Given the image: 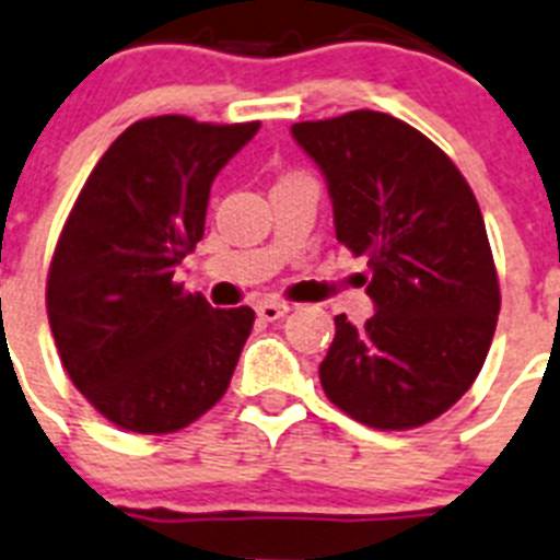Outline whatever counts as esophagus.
I'll list each match as a JSON object with an SVG mask.
<instances>
[{
  "mask_svg": "<svg viewBox=\"0 0 560 560\" xmlns=\"http://www.w3.org/2000/svg\"><path fill=\"white\" fill-rule=\"evenodd\" d=\"M289 312H291V305L277 303V300H262V303L257 305V317L266 319V323H275V319L285 317Z\"/></svg>",
  "mask_w": 560,
  "mask_h": 560,
  "instance_id": "1",
  "label": "esophagus"
}]
</instances>
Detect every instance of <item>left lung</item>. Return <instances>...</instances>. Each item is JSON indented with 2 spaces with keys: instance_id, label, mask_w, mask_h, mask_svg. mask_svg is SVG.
Segmentation results:
<instances>
[{
  "instance_id": "1",
  "label": "left lung",
  "mask_w": 560,
  "mask_h": 560,
  "mask_svg": "<svg viewBox=\"0 0 560 560\" xmlns=\"http://www.w3.org/2000/svg\"><path fill=\"white\" fill-rule=\"evenodd\" d=\"M291 136L326 175L337 241L368 257L376 305L360 328L334 317L323 390L368 428L433 422L479 376L501 308L476 195L436 143L388 113L353 109Z\"/></svg>"
}]
</instances>
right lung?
I'll return each instance as SVG.
<instances>
[{
	"mask_svg": "<svg viewBox=\"0 0 560 560\" xmlns=\"http://www.w3.org/2000/svg\"><path fill=\"white\" fill-rule=\"evenodd\" d=\"M260 121H136L73 203L47 275L61 365L104 419L175 433L229 388L255 312L212 308L175 269L203 237L209 189Z\"/></svg>",
	"mask_w": 560,
	"mask_h": 560,
	"instance_id": "obj_1",
	"label": "right lung"
}]
</instances>
